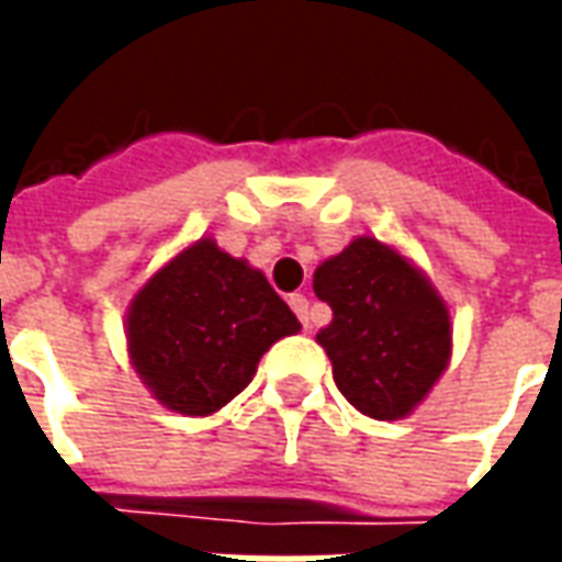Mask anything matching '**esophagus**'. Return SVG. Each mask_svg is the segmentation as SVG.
I'll return each mask as SVG.
<instances>
[{
	"mask_svg": "<svg viewBox=\"0 0 562 562\" xmlns=\"http://www.w3.org/2000/svg\"><path fill=\"white\" fill-rule=\"evenodd\" d=\"M289 306H292L297 318H301V325L306 330L313 328V316H310V301H306V294H289Z\"/></svg>",
	"mask_w": 562,
	"mask_h": 562,
	"instance_id": "esophagus-1",
	"label": "esophagus"
}]
</instances>
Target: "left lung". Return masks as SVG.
I'll return each mask as SVG.
<instances>
[{
	"mask_svg": "<svg viewBox=\"0 0 562 562\" xmlns=\"http://www.w3.org/2000/svg\"><path fill=\"white\" fill-rule=\"evenodd\" d=\"M313 289L334 313L316 340L342 397L379 422L406 418L451 355V322L434 285L391 246L358 237L318 265Z\"/></svg>",
	"mask_w": 562,
	"mask_h": 562,
	"instance_id": "1",
	"label": "left lung"
}]
</instances>
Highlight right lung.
Masks as SVG:
<instances>
[{"instance_id": "obj_1", "label": "right lung", "mask_w": 562, "mask_h": 562, "mask_svg": "<svg viewBox=\"0 0 562 562\" xmlns=\"http://www.w3.org/2000/svg\"><path fill=\"white\" fill-rule=\"evenodd\" d=\"M297 330L261 270L198 240L132 301L128 355L168 409L210 415L252 382L273 342Z\"/></svg>"}]
</instances>
